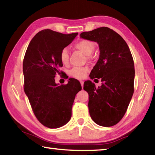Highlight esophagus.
Returning <instances> with one entry per match:
<instances>
[{
  "label": "esophagus",
  "mask_w": 155,
  "mask_h": 155,
  "mask_svg": "<svg viewBox=\"0 0 155 155\" xmlns=\"http://www.w3.org/2000/svg\"><path fill=\"white\" fill-rule=\"evenodd\" d=\"M80 83H81V85L82 86V87H83V83H84V81H80Z\"/></svg>",
  "instance_id": "obj_1"
}]
</instances>
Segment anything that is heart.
<instances>
[{"label": "heart", "instance_id": "obj_1", "mask_svg": "<svg viewBox=\"0 0 155 155\" xmlns=\"http://www.w3.org/2000/svg\"><path fill=\"white\" fill-rule=\"evenodd\" d=\"M96 45L92 41L89 40H81L77 41L74 44V48L80 51L86 55H87V58L90 59L91 57L90 54L92 53L95 49ZM59 58L61 63L64 65H68L69 64L70 54L68 50L66 48H63L60 52ZM89 71L87 67H75L73 68L69 72L70 77L73 78L81 79L85 77V75Z\"/></svg>", "mask_w": 155, "mask_h": 155}]
</instances>
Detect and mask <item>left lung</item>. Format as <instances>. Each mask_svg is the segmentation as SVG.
I'll list each match as a JSON object with an SVG mask.
<instances>
[{"instance_id": "left-lung-1", "label": "left lung", "mask_w": 155, "mask_h": 155, "mask_svg": "<svg viewBox=\"0 0 155 155\" xmlns=\"http://www.w3.org/2000/svg\"><path fill=\"white\" fill-rule=\"evenodd\" d=\"M81 38L96 41L100 57L90 77L101 78V87L91 81L84 83L89 94L88 107L94 122L102 127L117 124L124 117L134 92V61L127 44L118 33L100 27L80 34Z\"/></svg>"}]
</instances>
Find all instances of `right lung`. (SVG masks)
I'll return each mask as SVG.
<instances>
[{"instance_id":"obj_1","label":"right lung","mask_w":155,"mask_h":155,"mask_svg":"<svg viewBox=\"0 0 155 155\" xmlns=\"http://www.w3.org/2000/svg\"><path fill=\"white\" fill-rule=\"evenodd\" d=\"M78 33L63 34L51 29L40 31L30 41L23 60L24 90L37 119L44 127L57 128L69 122L79 81L69 78L65 85L55 83L63 64L60 52Z\"/></svg>"}]
</instances>
